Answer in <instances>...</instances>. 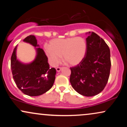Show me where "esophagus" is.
I'll return each instance as SVG.
<instances>
[{"instance_id":"obj_1","label":"esophagus","mask_w":127,"mask_h":127,"mask_svg":"<svg viewBox=\"0 0 127 127\" xmlns=\"http://www.w3.org/2000/svg\"><path fill=\"white\" fill-rule=\"evenodd\" d=\"M62 70V67H58L56 68V70L57 72H60V70Z\"/></svg>"}]
</instances>
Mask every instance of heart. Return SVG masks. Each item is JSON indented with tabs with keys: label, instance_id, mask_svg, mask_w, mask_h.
Masks as SVG:
<instances>
[{
	"label": "heart",
	"instance_id": "heart-1",
	"mask_svg": "<svg viewBox=\"0 0 127 127\" xmlns=\"http://www.w3.org/2000/svg\"><path fill=\"white\" fill-rule=\"evenodd\" d=\"M49 48L45 52L53 65L58 64L62 56L64 62L68 65H76L85 59L88 44L82 37L55 39L49 42Z\"/></svg>",
	"mask_w": 127,
	"mask_h": 127
}]
</instances>
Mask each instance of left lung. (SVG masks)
Masks as SVG:
<instances>
[{"instance_id":"left-lung-1","label":"left lung","mask_w":127,"mask_h":127,"mask_svg":"<svg viewBox=\"0 0 127 127\" xmlns=\"http://www.w3.org/2000/svg\"><path fill=\"white\" fill-rule=\"evenodd\" d=\"M88 49L81 63L70 67V82L79 94L92 97L105 88L110 75L111 61L108 45L94 32H88Z\"/></svg>"}]
</instances>
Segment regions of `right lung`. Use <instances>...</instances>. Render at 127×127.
Segmentation results:
<instances>
[{
	"label": "right lung",
	"mask_w": 127,
	"mask_h": 127,
	"mask_svg": "<svg viewBox=\"0 0 127 127\" xmlns=\"http://www.w3.org/2000/svg\"><path fill=\"white\" fill-rule=\"evenodd\" d=\"M24 41L34 46L37 45L35 36L26 37ZM16 49L13 51L11 59V68L14 81L19 90L26 95L34 97L44 94L53 86L56 70L50 68L48 57L42 48H37L35 60L29 64H23L16 57Z\"/></svg>",
	"instance_id": "obj_1"
}]
</instances>
